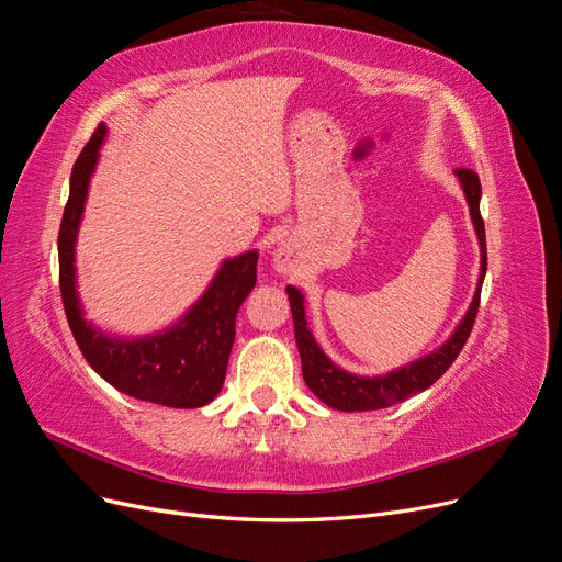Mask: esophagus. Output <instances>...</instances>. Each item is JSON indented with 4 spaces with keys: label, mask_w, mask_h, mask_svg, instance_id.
I'll return each instance as SVG.
<instances>
[{
    "label": "esophagus",
    "mask_w": 562,
    "mask_h": 562,
    "mask_svg": "<svg viewBox=\"0 0 562 562\" xmlns=\"http://www.w3.org/2000/svg\"><path fill=\"white\" fill-rule=\"evenodd\" d=\"M274 267L279 274H291V271L297 267V255L293 248H288L285 244L274 250Z\"/></svg>",
    "instance_id": "obj_1"
}]
</instances>
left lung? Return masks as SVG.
<instances>
[{"label": "left lung", "mask_w": 562, "mask_h": 562, "mask_svg": "<svg viewBox=\"0 0 562 562\" xmlns=\"http://www.w3.org/2000/svg\"><path fill=\"white\" fill-rule=\"evenodd\" d=\"M454 173L464 190L471 223L481 244V277H479V285H475L471 307L467 310L464 318L459 321V326L452 330V335L438 349L429 351L427 356H422V359L413 363L386 372V375H375V378L353 375V372H347L339 366H335L328 356L323 353V349L316 345L312 330L307 328V316H304V295L293 285L285 288L288 300H291L293 323H295V342L302 359V378L312 389V394L318 396L328 407H335V411H342V413L380 411V407H389L411 398L419 394V391L429 389L440 375H443L457 359V353L467 345L475 314H479V304H481V288H483L485 269H487V250H485V225L481 217V180L473 171H469V168H457Z\"/></svg>", "instance_id": "left-lung-1"}]
</instances>
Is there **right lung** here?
<instances>
[{"label": "right lung", "mask_w": 562, "mask_h": 562, "mask_svg": "<svg viewBox=\"0 0 562 562\" xmlns=\"http://www.w3.org/2000/svg\"><path fill=\"white\" fill-rule=\"evenodd\" d=\"M105 135L108 126L100 124L75 161L70 199L65 203L58 232L60 295L67 323L83 359L122 394L166 407H201L223 389L236 335V314L258 281V250L241 252L220 265L206 293L171 328L145 337H116L95 328L83 318L79 302L75 246Z\"/></svg>", "instance_id": "add662e5"}]
</instances>
